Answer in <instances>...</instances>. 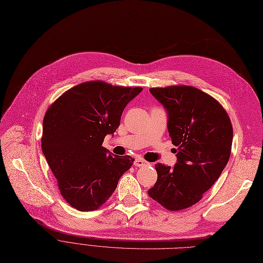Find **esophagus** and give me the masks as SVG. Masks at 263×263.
Instances as JSON below:
<instances>
[{
	"instance_id": "34e87169",
	"label": "esophagus",
	"mask_w": 263,
	"mask_h": 263,
	"mask_svg": "<svg viewBox=\"0 0 263 263\" xmlns=\"http://www.w3.org/2000/svg\"><path fill=\"white\" fill-rule=\"evenodd\" d=\"M134 165H135V167H143V166L147 165V162L142 158H136L134 161Z\"/></svg>"
}]
</instances>
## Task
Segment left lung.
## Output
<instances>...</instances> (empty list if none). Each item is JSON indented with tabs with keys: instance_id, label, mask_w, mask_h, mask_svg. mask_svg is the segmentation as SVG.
I'll return each instance as SVG.
<instances>
[{
	"instance_id": "obj_1",
	"label": "left lung",
	"mask_w": 263,
	"mask_h": 263,
	"mask_svg": "<svg viewBox=\"0 0 263 263\" xmlns=\"http://www.w3.org/2000/svg\"><path fill=\"white\" fill-rule=\"evenodd\" d=\"M168 111V132L178 146L173 168L156 164L157 181L147 194L169 211L196 204L219 178L231 154L232 124L214 97L191 85L151 87Z\"/></svg>"
}]
</instances>
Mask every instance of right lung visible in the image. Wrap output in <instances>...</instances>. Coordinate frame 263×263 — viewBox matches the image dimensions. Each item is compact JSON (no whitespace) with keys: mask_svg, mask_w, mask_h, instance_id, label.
Returning a JSON list of instances; mask_svg holds the SVG:
<instances>
[{"mask_svg":"<svg viewBox=\"0 0 263 263\" xmlns=\"http://www.w3.org/2000/svg\"><path fill=\"white\" fill-rule=\"evenodd\" d=\"M141 86L82 82L62 94L44 117L42 149L65 201L78 211L101 208L133 165L128 156L108 154L105 137L120 125L124 108Z\"/></svg>","mask_w":263,"mask_h":263,"instance_id":"right-lung-1","label":"right lung"}]
</instances>
